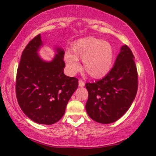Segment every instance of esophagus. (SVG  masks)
Returning <instances> with one entry per match:
<instances>
[{
  "instance_id": "esophagus-1",
  "label": "esophagus",
  "mask_w": 156,
  "mask_h": 156,
  "mask_svg": "<svg viewBox=\"0 0 156 156\" xmlns=\"http://www.w3.org/2000/svg\"><path fill=\"white\" fill-rule=\"evenodd\" d=\"M85 85V83L84 81H83L82 80H79V86L80 87H84Z\"/></svg>"
}]
</instances>
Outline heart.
Wrapping results in <instances>:
<instances>
[{"label":"heart","instance_id":"1","mask_svg":"<svg viewBox=\"0 0 156 156\" xmlns=\"http://www.w3.org/2000/svg\"><path fill=\"white\" fill-rule=\"evenodd\" d=\"M69 50L65 53V61L70 74L80 71L78 59H82L84 71L93 78H101L112 69L114 52L107 42L93 37H84L76 41Z\"/></svg>","mask_w":156,"mask_h":156}]
</instances>
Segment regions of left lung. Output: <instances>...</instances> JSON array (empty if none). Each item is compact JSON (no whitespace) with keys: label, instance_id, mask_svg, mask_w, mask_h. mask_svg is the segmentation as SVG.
<instances>
[{"label":"left lung","instance_id":"1","mask_svg":"<svg viewBox=\"0 0 156 156\" xmlns=\"http://www.w3.org/2000/svg\"><path fill=\"white\" fill-rule=\"evenodd\" d=\"M86 88L89 93L86 110L91 119L104 124L120 119L138 90V72L131 49L121 47L111 71L97 82L87 83Z\"/></svg>","mask_w":156,"mask_h":156}]
</instances>
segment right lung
Wrapping results in <instances>:
<instances>
[{"label":"right lung","mask_w":156,"mask_h":156,"mask_svg":"<svg viewBox=\"0 0 156 156\" xmlns=\"http://www.w3.org/2000/svg\"><path fill=\"white\" fill-rule=\"evenodd\" d=\"M42 45L40 34L31 40L23 50L17 71L16 92L18 104L26 116L40 124L51 125L65 114L78 80L64 74L65 52L57 48L51 62L40 58Z\"/></svg>","instance_id":"right-lung-1"}]
</instances>
